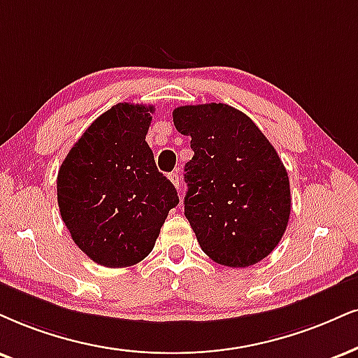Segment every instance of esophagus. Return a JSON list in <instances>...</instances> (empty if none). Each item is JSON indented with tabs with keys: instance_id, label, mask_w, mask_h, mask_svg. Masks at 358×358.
Wrapping results in <instances>:
<instances>
[{
	"instance_id": "esophagus-1",
	"label": "esophagus",
	"mask_w": 358,
	"mask_h": 358,
	"mask_svg": "<svg viewBox=\"0 0 358 358\" xmlns=\"http://www.w3.org/2000/svg\"><path fill=\"white\" fill-rule=\"evenodd\" d=\"M169 179H171V182L176 186V189H179V174H178V172H171Z\"/></svg>"
}]
</instances>
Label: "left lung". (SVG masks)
Returning a JSON list of instances; mask_svg holds the SVG:
<instances>
[{
	"label": "left lung",
	"instance_id": "obj_1",
	"mask_svg": "<svg viewBox=\"0 0 358 358\" xmlns=\"http://www.w3.org/2000/svg\"><path fill=\"white\" fill-rule=\"evenodd\" d=\"M172 121L191 136L184 214L201 249L226 267L266 259L284 236L292 206L289 176L273 145L229 104L180 106Z\"/></svg>",
	"mask_w": 358,
	"mask_h": 358
}]
</instances>
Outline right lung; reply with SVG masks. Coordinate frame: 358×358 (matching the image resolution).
<instances>
[{
    "label": "right lung",
    "mask_w": 358,
    "mask_h": 358,
    "mask_svg": "<svg viewBox=\"0 0 358 358\" xmlns=\"http://www.w3.org/2000/svg\"><path fill=\"white\" fill-rule=\"evenodd\" d=\"M152 106L119 103L83 132L57 172V206L79 249L104 267L148 257L176 187L145 143Z\"/></svg>",
    "instance_id": "1"
}]
</instances>
